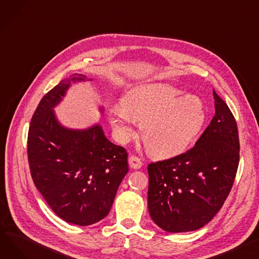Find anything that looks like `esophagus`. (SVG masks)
<instances>
[{"label": "esophagus", "instance_id": "obj_1", "mask_svg": "<svg viewBox=\"0 0 259 259\" xmlns=\"http://www.w3.org/2000/svg\"><path fill=\"white\" fill-rule=\"evenodd\" d=\"M128 162H129V166H130L131 168H135V169H137V168H141V167H142V165H143L142 160H141L139 157L133 156V155H132V156H130V157H129Z\"/></svg>", "mask_w": 259, "mask_h": 259}]
</instances>
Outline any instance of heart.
<instances>
[{
	"mask_svg": "<svg viewBox=\"0 0 259 259\" xmlns=\"http://www.w3.org/2000/svg\"><path fill=\"white\" fill-rule=\"evenodd\" d=\"M173 85L145 83L135 85L120 98V108L109 111V122L119 142L134 135L133 120L140 129L146 149L155 157H173L187 150L201 132L206 109L195 95L178 98Z\"/></svg>",
	"mask_w": 259,
	"mask_h": 259,
	"instance_id": "heart-1",
	"label": "heart"
}]
</instances>
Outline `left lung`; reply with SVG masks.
Here are the masks:
<instances>
[{
  "label": "left lung",
  "mask_w": 259,
  "mask_h": 259,
  "mask_svg": "<svg viewBox=\"0 0 259 259\" xmlns=\"http://www.w3.org/2000/svg\"><path fill=\"white\" fill-rule=\"evenodd\" d=\"M215 114L183 154L148 165V208L158 227L187 232L209 223L227 199L238 167L235 118L213 90Z\"/></svg>",
  "instance_id": "8db88e82"
}]
</instances>
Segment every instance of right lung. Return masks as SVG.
Returning <instances> with one entry per match:
<instances>
[{"label": "right lung", "instance_id": "1", "mask_svg": "<svg viewBox=\"0 0 259 259\" xmlns=\"http://www.w3.org/2000/svg\"><path fill=\"white\" fill-rule=\"evenodd\" d=\"M74 74L44 96L28 132V160L34 184L59 218L79 226L104 219L117 188L128 173V153L109 142L100 125L67 129L53 108L72 82L85 81Z\"/></svg>", "mask_w": 259, "mask_h": 259}]
</instances>
